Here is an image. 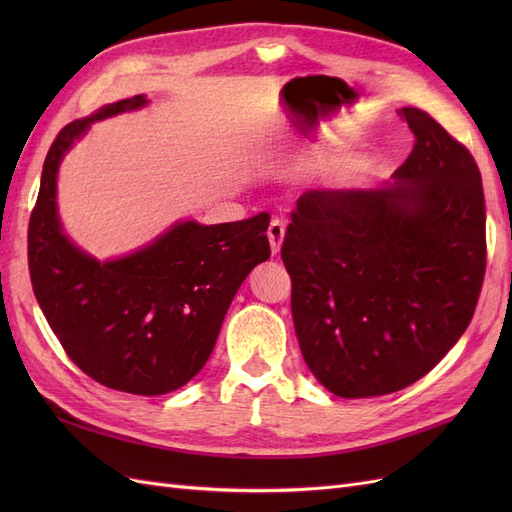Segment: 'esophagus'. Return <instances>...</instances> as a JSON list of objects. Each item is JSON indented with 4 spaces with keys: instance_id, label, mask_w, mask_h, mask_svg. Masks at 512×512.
<instances>
[{
    "instance_id": "1",
    "label": "esophagus",
    "mask_w": 512,
    "mask_h": 512,
    "mask_svg": "<svg viewBox=\"0 0 512 512\" xmlns=\"http://www.w3.org/2000/svg\"><path fill=\"white\" fill-rule=\"evenodd\" d=\"M267 237H269L271 252H273V254H280V250H282V243H284V237H286V226H284V222H280V220H273V222L269 224Z\"/></svg>"
}]
</instances>
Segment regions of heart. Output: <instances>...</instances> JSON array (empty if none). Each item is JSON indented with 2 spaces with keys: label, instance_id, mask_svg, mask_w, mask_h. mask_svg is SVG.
Listing matches in <instances>:
<instances>
[{
  "label": "heart",
  "instance_id": "obj_1",
  "mask_svg": "<svg viewBox=\"0 0 512 512\" xmlns=\"http://www.w3.org/2000/svg\"><path fill=\"white\" fill-rule=\"evenodd\" d=\"M303 166H312V160H309V158L303 160Z\"/></svg>",
  "mask_w": 512,
  "mask_h": 512
}]
</instances>
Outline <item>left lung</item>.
<instances>
[{"label":"left lung","instance_id":"8db88e82","mask_svg":"<svg viewBox=\"0 0 512 512\" xmlns=\"http://www.w3.org/2000/svg\"><path fill=\"white\" fill-rule=\"evenodd\" d=\"M401 115L416 143L391 181L307 190L282 245L303 359L344 399L421 380L468 329L483 286L478 166L427 113Z\"/></svg>","mask_w":512,"mask_h":512}]
</instances>
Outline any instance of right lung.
<instances>
[{
  "instance_id": "obj_1",
  "label": "right lung",
  "mask_w": 512,
  "mask_h": 512,
  "mask_svg": "<svg viewBox=\"0 0 512 512\" xmlns=\"http://www.w3.org/2000/svg\"><path fill=\"white\" fill-rule=\"evenodd\" d=\"M147 104L143 94L104 104L57 134L42 166L27 250L34 294L70 359L108 389L156 397L205 367L237 290L271 250L267 213L209 226L179 220L108 260L68 237L57 205L66 153L96 121Z\"/></svg>"
}]
</instances>
